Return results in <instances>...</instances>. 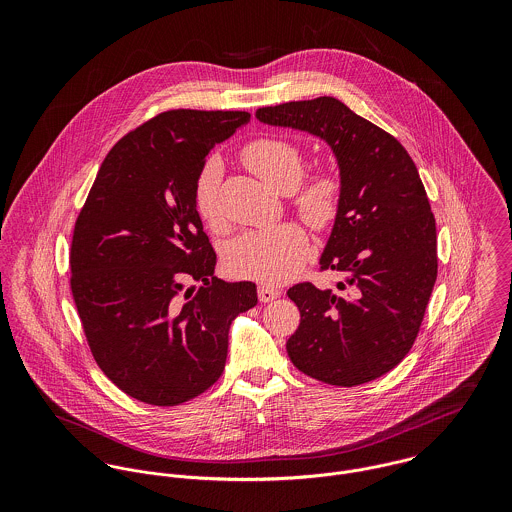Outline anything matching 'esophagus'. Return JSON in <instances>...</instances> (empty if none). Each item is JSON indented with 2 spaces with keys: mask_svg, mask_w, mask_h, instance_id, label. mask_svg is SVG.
<instances>
[{
  "mask_svg": "<svg viewBox=\"0 0 512 512\" xmlns=\"http://www.w3.org/2000/svg\"><path fill=\"white\" fill-rule=\"evenodd\" d=\"M278 295H280L278 288H272V286H268V284H260V286H258V297H260L262 303L272 301V299H276Z\"/></svg>",
  "mask_w": 512,
  "mask_h": 512,
  "instance_id": "1",
  "label": "esophagus"
}]
</instances>
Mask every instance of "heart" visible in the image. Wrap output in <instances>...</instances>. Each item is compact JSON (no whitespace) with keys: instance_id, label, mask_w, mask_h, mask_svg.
Segmentation results:
<instances>
[{"instance_id":"heart-1","label":"heart","mask_w":512,"mask_h":512,"mask_svg":"<svg viewBox=\"0 0 512 512\" xmlns=\"http://www.w3.org/2000/svg\"><path fill=\"white\" fill-rule=\"evenodd\" d=\"M242 161L250 171L280 193H292V205L299 219L321 232L329 228L341 209L343 181L333 167L315 169L302 183L303 155L299 147L282 138H258L242 149ZM220 177L222 163L211 157L197 177L195 209L211 228L219 230ZM309 240L299 224L286 222L266 230L242 234L228 250L226 266L234 276L282 284L303 266Z\"/></svg>"}]
</instances>
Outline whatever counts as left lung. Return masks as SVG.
I'll list each match as a JSON object with an SVG mask.
<instances>
[{
    "instance_id": "8db88e82",
    "label": "left lung",
    "mask_w": 512,
    "mask_h": 512,
    "mask_svg": "<svg viewBox=\"0 0 512 512\" xmlns=\"http://www.w3.org/2000/svg\"><path fill=\"white\" fill-rule=\"evenodd\" d=\"M256 118L325 140L343 181L319 264L345 280L337 290L311 282L288 290L301 315L288 355L325 384L370 382L412 349L438 278L436 219L416 163L394 136L333 96L258 108Z\"/></svg>"
}]
</instances>
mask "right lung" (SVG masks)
Segmentation results:
<instances>
[{
  "mask_svg": "<svg viewBox=\"0 0 512 512\" xmlns=\"http://www.w3.org/2000/svg\"><path fill=\"white\" fill-rule=\"evenodd\" d=\"M248 120L238 110L153 116L110 149L74 222L71 290L90 353L122 392L151 406L209 390L230 323L258 303L256 284L215 276L195 209L205 157Z\"/></svg>",
  "mask_w": 512,
  "mask_h": 512,
  "instance_id": "obj_1",
  "label": "right lung"
}]
</instances>
